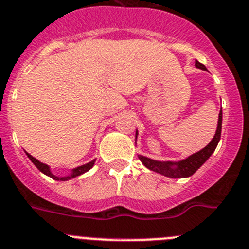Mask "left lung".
Returning <instances> with one entry per match:
<instances>
[{"mask_svg": "<svg viewBox=\"0 0 249 249\" xmlns=\"http://www.w3.org/2000/svg\"><path fill=\"white\" fill-rule=\"evenodd\" d=\"M196 66L202 70H207L203 64L199 61H196ZM220 133H222V110L219 111V118H218V126L215 131L214 138L211 140L208 145L203 148L196 154L190 155L187 159L180 161H158L149 159L146 157L139 155V159L142 163L155 173H159L161 176L169 177V178H187V177L193 176L196 170L199 169L200 166L208 160V158L213 154V151L217 148L218 142L220 139Z\"/></svg>", "mask_w": 249, "mask_h": 249, "instance_id": "left-lung-1", "label": "left lung"}]
</instances>
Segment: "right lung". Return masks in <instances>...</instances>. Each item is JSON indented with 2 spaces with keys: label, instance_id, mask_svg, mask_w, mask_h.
Segmentation results:
<instances>
[{
  "label": "right lung",
  "instance_id": "obj_1",
  "mask_svg": "<svg viewBox=\"0 0 249 249\" xmlns=\"http://www.w3.org/2000/svg\"><path fill=\"white\" fill-rule=\"evenodd\" d=\"M27 154V157L30 158V160L32 161V163L35 164V165L37 166V169L40 170V172H42L44 174H46V176L51 177L53 179H55V180H68V179H71V178H75V177H79L81 176V174H84L85 172H88V170H90L94 166L95 164V160H91L90 163L85 164V165H81V166H77V168H75V169L72 170V173H71L70 176L68 177H56L53 176V173H51V170H50V166L46 165V164L41 163V161H38L36 158H34L32 155H30L29 153H26Z\"/></svg>",
  "mask_w": 249,
  "mask_h": 249
}]
</instances>
